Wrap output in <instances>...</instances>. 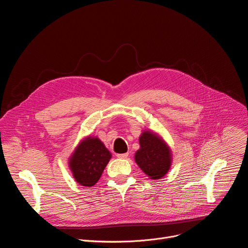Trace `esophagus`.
<instances>
[{
  "mask_svg": "<svg viewBox=\"0 0 248 248\" xmlns=\"http://www.w3.org/2000/svg\"><path fill=\"white\" fill-rule=\"evenodd\" d=\"M128 154H119V155H116V156L118 158H121V159H124V158H127L128 157Z\"/></svg>",
  "mask_w": 248,
  "mask_h": 248,
  "instance_id": "1",
  "label": "esophagus"
}]
</instances>
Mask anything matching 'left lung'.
I'll list each match as a JSON object with an SVG mask.
<instances>
[{"instance_id": "1", "label": "left lung", "mask_w": 248, "mask_h": 248, "mask_svg": "<svg viewBox=\"0 0 248 248\" xmlns=\"http://www.w3.org/2000/svg\"><path fill=\"white\" fill-rule=\"evenodd\" d=\"M140 150L135 161L151 179L164 177L171 166V153L163 140L151 131L142 132L140 137Z\"/></svg>"}]
</instances>
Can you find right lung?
I'll return each instance as SVG.
<instances>
[{
    "label": "right lung",
    "mask_w": 248,
    "mask_h": 248,
    "mask_svg": "<svg viewBox=\"0 0 248 248\" xmlns=\"http://www.w3.org/2000/svg\"><path fill=\"white\" fill-rule=\"evenodd\" d=\"M111 154L97 138H87L80 142L69 161L76 182L92 186L100 180Z\"/></svg>",
    "instance_id": "right-lung-1"
}]
</instances>
